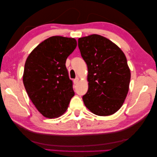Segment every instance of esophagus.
Listing matches in <instances>:
<instances>
[{
    "instance_id": "1",
    "label": "esophagus",
    "mask_w": 157,
    "mask_h": 157,
    "mask_svg": "<svg viewBox=\"0 0 157 157\" xmlns=\"http://www.w3.org/2000/svg\"><path fill=\"white\" fill-rule=\"evenodd\" d=\"M78 82H79V78H75L74 80H73V83H74L75 84H77L78 83Z\"/></svg>"
}]
</instances>
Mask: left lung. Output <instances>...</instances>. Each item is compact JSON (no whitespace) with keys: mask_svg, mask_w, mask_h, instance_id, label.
Wrapping results in <instances>:
<instances>
[{"mask_svg":"<svg viewBox=\"0 0 157 157\" xmlns=\"http://www.w3.org/2000/svg\"><path fill=\"white\" fill-rule=\"evenodd\" d=\"M78 47L88 66V90L82 97L85 106L96 115L114 114L129 90L131 73L125 54L98 34L79 38Z\"/></svg>","mask_w":157,"mask_h":157,"instance_id":"left-lung-1","label":"left lung"}]
</instances>
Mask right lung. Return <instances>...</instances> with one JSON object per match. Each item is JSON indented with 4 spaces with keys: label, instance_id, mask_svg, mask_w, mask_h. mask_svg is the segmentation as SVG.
I'll list each match as a JSON object with an SVG mask.
<instances>
[{
    "label": "right lung",
    "instance_id": "right-lung-1",
    "mask_svg": "<svg viewBox=\"0 0 157 157\" xmlns=\"http://www.w3.org/2000/svg\"><path fill=\"white\" fill-rule=\"evenodd\" d=\"M77 46L75 38L52 36L28 56L23 82L29 98L47 118L62 115L75 93L65 63Z\"/></svg>",
    "mask_w": 157,
    "mask_h": 157
}]
</instances>
